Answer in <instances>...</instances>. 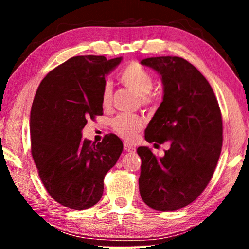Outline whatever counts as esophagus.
<instances>
[{"mask_svg":"<svg viewBox=\"0 0 249 249\" xmlns=\"http://www.w3.org/2000/svg\"><path fill=\"white\" fill-rule=\"evenodd\" d=\"M124 149L126 151H128V153H134V151L136 150V148L130 144H128V142H124Z\"/></svg>","mask_w":249,"mask_h":249,"instance_id":"obj_1","label":"esophagus"}]
</instances>
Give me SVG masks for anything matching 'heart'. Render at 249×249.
<instances>
[{"label": "heart", "instance_id": "obj_1", "mask_svg": "<svg viewBox=\"0 0 249 249\" xmlns=\"http://www.w3.org/2000/svg\"><path fill=\"white\" fill-rule=\"evenodd\" d=\"M122 83L134 92L140 102L144 105H148L153 102V96L150 91L153 89L154 81L151 74L140 64L132 62L126 66L120 75ZM112 101V88L109 84H105L102 94L103 107H108ZM144 126V121L141 116L134 114H120L112 120V127L115 132L125 140L130 141L136 136Z\"/></svg>", "mask_w": 249, "mask_h": 249}]
</instances>
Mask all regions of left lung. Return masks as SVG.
I'll list each match as a JSON object with an SVG mask.
<instances>
[{
  "mask_svg": "<svg viewBox=\"0 0 249 249\" xmlns=\"http://www.w3.org/2000/svg\"><path fill=\"white\" fill-rule=\"evenodd\" d=\"M142 65L160 74L163 98L145 130L148 142L170 148L163 157L138 147L140 192L151 209L175 211L192 203L209 184L223 144L221 109L203 74L180 57H151Z\"/></svg>",
  "mask_w": 249,
  "mask_h": 249,
  "instance_id": "1",
  "label": "left lung"
}]
</instances>
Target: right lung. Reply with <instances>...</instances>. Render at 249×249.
I'll return each mask as SVG.
<instances>
[{"label":"right lung","mask_w":249,"mask_h":249,"mask_svg":"<svg viewBox=\"0 0 249 249\" xmlns=\"http://www.w3.org/2000/svg\"><path fill=\"white\" fill-rule=\"evenodd\" d=\"M122 57L75 56L40 82L31 111L32 156L46 190L66 208L86 210L103 195L104 177L123 151L114 134L82 138L88 120L103 114L105 75Z\"/></svg>","instance_id":"add662e5"}]
</instances>
